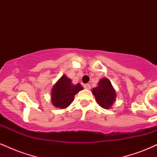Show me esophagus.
Instances as JSON below:
<instances>
[{
    "instance_id": "1",
    "label": "esophagus",
    "mask_w": 157,
    "mask_h": 157,
    "mask_svg": "<svg viewBox=\"0 0 157 157\" xmlns=\"http://www.w3.org/2000/svg\"><path fill=\"white\" fill-rule=\"evenodd\" d=\"M84 88L86 89H91V86H90V84H89V83L85 84L84 85Z\"/></svg>"
}]
</instances>
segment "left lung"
I'll use <instances>...</instances> for the list:
<instances>
[{
  "instance_id": "left-lung-1",
  "label": "left lung",
  "mask_w": 157,
  "mask_h": 157,
  "mask_svg": "<svg viewBox=\"0 0 157 157\" xmlns=\"http://www.w3.org/2000/svg\"><path fill=\"white\" fill-rule=\"evenodd\" d=\"M92 93L97 102L104 109H109L116 99V92L107 78H103L98 82V86L94 88Z\"/></svg>"
}]
</instances>
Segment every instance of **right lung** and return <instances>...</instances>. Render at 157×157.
<instances>
[{"mask_svg":"<svg viewBox=\"0 0 157 157\" xmlns=\"http://www.w3.org/2000/svg\"><path fill=\"white\" fill-rule=\"evenodd\" d=\"M83 89L80 83L71 84V80L66 75L56 82L52 90V102L56 108L66 109L73 101L75 95Z\"/></svg>","mask_w":157,"mask_h":157,"instance_id":"right-lung-1","label":"right lung"}]
</instances>
